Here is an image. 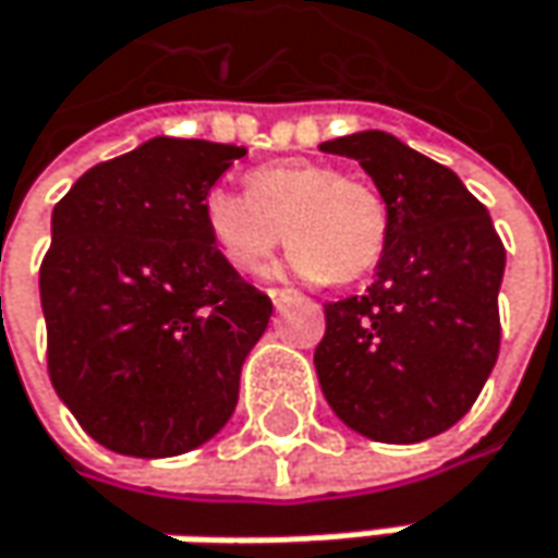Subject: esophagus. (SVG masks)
Returning a JSON list of instances; mask_svg holds the SVG:
<instances>
[{"label":"esophagus","instance_id":"esophagus-1","mask_svg":"<svg viewBox=\"0 0 558 558\" xmlns=\"http://www.w3.org/2000/svg\"><path fill=\"white\" fill-rule=\"evenodd\" d=\"M266 295L272 299V305H276V308H279L282 302H292V299H295V292H292V289H266Z\"/></svg>","mask_w":558,"mask_h":558}]
</instances>
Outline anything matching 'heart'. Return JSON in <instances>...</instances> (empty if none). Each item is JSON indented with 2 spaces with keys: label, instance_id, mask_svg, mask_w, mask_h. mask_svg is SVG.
<instances>
[{
  "label": "heart",
  "instance_id": "b5f03b06",
  "mask_svg": "<svg viewBox=\"0 0 558 558\" xmlns=\"http://www.w3.org/2000/svg\"><path fill=\"white\" fill-rule=\"evenodd\" d=\"M202 211L218 253L241 272L263 269L286 238L299 276L347 286L373 272L388 244L383 192L312 160L259 167L246 192L211 189Z\"/></svg>",
  "mask_w": 558,
  "mask_h": 558
}]
</instances>
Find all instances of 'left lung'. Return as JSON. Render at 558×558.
Listing matches in <instances>:
<instances>
[{
  "instance_id": "1",
  "label": "left lung",
  "mask_w": 558,
  "mask_h": 558,
  "mask_svg": "<svg viewBox=\"0 0 558 558\" xmlns=\"http://www.w3.org/2000/svg\"><path fill=\"white\" fill-rule=\"evenodd\" d=\"M360 160L388 202L366 295L324 305L314 350L333 414L379 444H421L475 404L501 347L505 244L459 175L385 131L320 144Z\"/></svg>"
}]
</instances>
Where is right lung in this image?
<instances>
[{"label":"right lung","instance_id":"obj_1","mask_svg":"<svg viewBox=\"0 0 558 558\" xmlns=\"http://www.w3.org/2000/svg\"><path fill=\"white\" fill-rule=\"evenodd\" d=\"M244 154L154 137L80 175L53 205L40 263L47 373L111 453H189L234 414L272 302L218 253L202 208Z\"/></svg>","mask_w":558,"mask_h":558}]
</instances>
